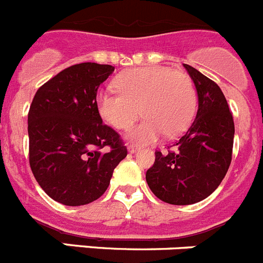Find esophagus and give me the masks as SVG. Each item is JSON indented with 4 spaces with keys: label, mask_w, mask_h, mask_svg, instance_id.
<instances>
[{
    "label": "esophagus",
    "mask_w": 263,
    "mask_h": 263,
    "mask_svg": "<svg viewBox=\"0 0 263 263\" xmlns=\"http://www.w3.org/2000/svg\"><path fill=\"white\" fill-rule=\"evenodd\" d=\"M139 151V146L135 145V144H129L128 145V152L129 153H136Z\"/></svg>",
    "instance_id": "esophagus-1"
}]
</instances>
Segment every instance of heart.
<instances>
[{"label": "heart", "instance_id": "heart-1", "mask_svg": "<svg viewBox=\"0 0 263 263\" xmlns=\"http://www.w3.org/2000/svg\"><path fill=\"white\" fill-rule=\"evenodd\" d=\"M118 91H99L97 108L117 129H128L141 114L145 119L129 131L128 139L151 144L164 134L173 137L187 129L196 108V93L187 74L166 67L126 70L115 80Z\"/></svg>", "mask_w": 263, "mask_h": 263}]
</instances>
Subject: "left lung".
<instances>
[{"mask_svg":"<svg viewBox=\"0 0 263 263\" xmlns=\"http://www.w3.org/2000/svg\"><path fill=\"white\" fill-rule=\"evenodd\" d=\"M196 94L198 111L187 132L166 155L156 152L145 174L158 199L187 205L211 195L226 177L232 160L235 123L223 91L212 80L183 64Z\"/></svg>","mask_w":263,"mask_h":263,"instance_id":"8db88e82","label":"left lung"}]
</instances>
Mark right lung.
Returning a JSON list of instances; mask_svg holds the SVG:
<instances>
[{"instance_id": "right-lung-1", "label": "right lung", "mask_w": 263, "mask_h": 263, "mask_svg": "<svg viewBox=\"0 0 263 263\" xmlns=\"http://www.w3.org/2000/svg\"><path fill=\"white\" fill-rule=\"evenodd\" d=\"M114 69L76 64L40 86L32 99L30 166L40 187L61 204L84 205L101 198L127 156L119 135L103 124L97 108V91Z\"/></svg>"}]
</instances>
